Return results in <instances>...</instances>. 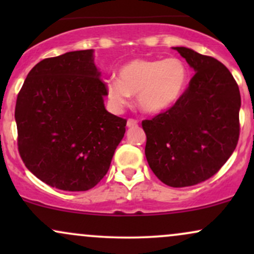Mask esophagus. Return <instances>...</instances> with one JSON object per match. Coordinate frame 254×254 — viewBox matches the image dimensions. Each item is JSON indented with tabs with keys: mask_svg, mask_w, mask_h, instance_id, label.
I'll use <instances>...</instances> for the list:
<instances>
[{
	"mask_svg": "<svg viewBox=\"0 0 254 254\" xmlns=\"http://www.w3.org/2000/svg\"><path fill=\"white\" fill-rule=\"evenodd\" d=\"M137 124H138V122H137L136 119H127V127H136Z\"/></svg>",
	"mask_w": 254,
	"mask_h": 254,
	"instance_id": "1",
	"label": "esophagus"
}]
</instances>
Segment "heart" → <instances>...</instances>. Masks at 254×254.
<instances>
[{
  "label": "heart",
  "mask_w": 254,
  "mask_h": 254,
  "mask_svg": "<svg viewBox=\"0 0 254 254\" xmlns=\"http://www.w3.org/2000/svg\"><path fill=\"white\" fill-rule=\"evenodd\" d=\"M188 82L189 69L179 58H138L122 65L118 78L106 81V95L117 110L136 95L137 105L143 112L161 113L180 100Z\"/></svg>",
  "instance_id": "heart-1"
}]
</instances>
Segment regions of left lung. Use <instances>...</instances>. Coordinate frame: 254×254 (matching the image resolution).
<instances>
[{
    "label": "left lung",
    "mask_w": 254,
    "mask_h": 254,
    "mask_svg": "<svg viewBox=\"0 0 254 254\" xmlns=\"http://www.w3.org/2000/svg\"><path fill=\"white\" fill-rule=\"evenodd\" d=\"M172 49L196 74L173 107L143 121L142 127L145 157L154 174L166 185L185 188L214 176L233 154L241 98L222 63L185 46Z\"/></svg>",
    "instance_id": "8db88e82"
}]
</instances>
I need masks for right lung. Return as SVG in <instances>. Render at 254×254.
<instances>
[{
  "label": "right lung",
  "instance_id": "add662e5",
  "mask_svg": "<svg viewBox=\"0 0 254 254\" xmlns=\"http://www.w3.org/2000/svg\"><path fill=\"white\" fill-rule=\"evenodd\" d=\"M106 87L94 50L40 61L17 95L19 153L52 188L87 191L109 171L127 121L105 109Z\"/></svg>",
  "mask_w": 254,
  "mask_h": 254
}]
</instances>
